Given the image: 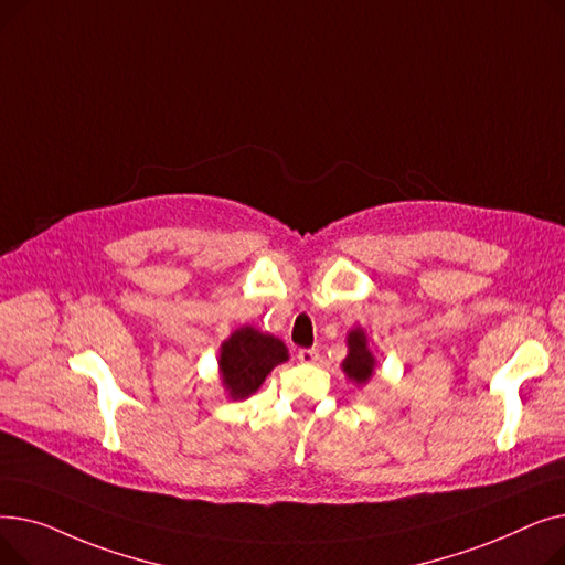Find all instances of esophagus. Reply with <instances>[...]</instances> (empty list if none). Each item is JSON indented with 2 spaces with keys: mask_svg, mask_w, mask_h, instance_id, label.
<instances>
[{
  "mask_svg": "<svg viewBox=\"0 0 565 565\" xmlns=\"http://www.w3.org/2000/svg\"><path fill=\"white\" fill-rule=\"evenodd\" d=\"M298 360H300L302 364H316V362L320 360V354H318L316 348H305V350L298 352Z\"/></svg>",
  "mask_w": 565,
  "mask_h": 565,
  "instance_id": "34e87169",
  "label": "esophagus"
}]
</instances>
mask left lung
<instances>
[{"mask_svg": "<svg viewBox=\"0 0 565 565\" xmlns=\"http://www.w3.org/2000/svg\"><path fill=\"white\" fill-rule=\"evenodd\" d=\"M345 345H348V354L341 362V371L345 373V377L352 384H358V387H366L375 373V366H377L375 354L369 348L366 332L362 328H352L345 334Z\"/></svg>", "mask_w": 565, "mask_h": 565, "instance_id": "8db88e82", "label": "left lung"}]
</instances>
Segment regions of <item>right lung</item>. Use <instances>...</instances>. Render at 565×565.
<instances>
[{
    "label": "right lung",
    "instance_id": "1",
    "mask_svg": "<svg viewBox=\"0 0 565 565\" xmlns=\"http://www.w3.org/2000/svg\"><path fill=\"white\" fill-rule=\"evenodd\" d=\"M284 362H288V348L281 339L243 324L220 345L217 364L224 394L231 401L249 398Z\"/></svg>",
    "mask_w": 565,
    "mask_h": 565
}]
</instances>
